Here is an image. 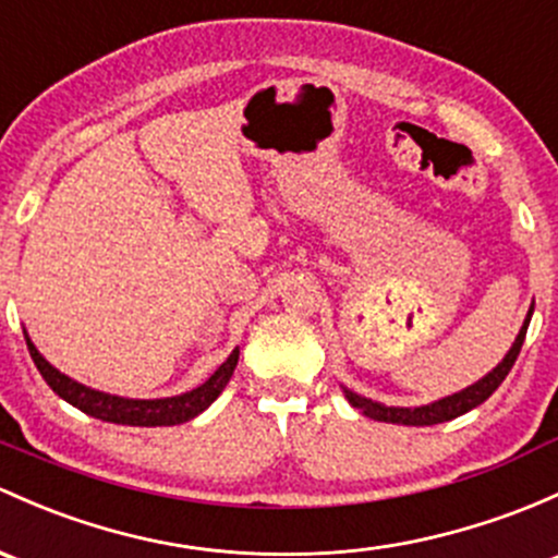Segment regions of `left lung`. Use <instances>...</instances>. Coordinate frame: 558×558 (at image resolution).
<instances>
[{
	"label": "left lung",
	"instance_id": "8db88e82",
	"mask_svg": "<svg viewBox=\"0 0 558 558\" xmlns=\"http://www.w3.org/2000/svg\"><path fill=\"white\" fill-rule=\"evenodd\" d=\"M532 310H535V302H532L524 326H521L519 337H515L513 348L508 350V355L502 357V363H497V366L492 368L484 379H478L476 385L465 387V390L454 392V396L441 398V401H436V403H427V407H414V409L383 407V403H374V401H368V398L355 396V392H350V390H344V396H348V401L353 403L355 409H361L366 417H372L377 422H392V425H438V422H449V420L460 417V414L471 412V409H476L478 403H484L486 398H489L492 392L502 385V379L508 377V372L513 368L515 357H519V353H521V344H524Z\"/></svg>",
	"mask_w": 558,
	"mask_h": 558
}]
</instances>
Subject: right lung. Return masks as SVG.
Segmentation results:
<instances>
[{"instance_id": "right-lung-1", "label": "right lung", "mask_w": 558, "mask_h": 558, "mask_svg": "<svg viewBox=\"0 0 558 558\" xmlns=\"http://www.w3.org/2000/svg\"><path fill=\"white\" fill-rule=\"evenodd\" d=\"M28 353H32L34 366L39 368L43 379L52 387V392L69 401L72 407H77L80 412L90 414V417L104 420V422H117V425H133V427H160V425H181V422H190L192 417L205 412L210 403L219 398V392L225 390L230 383L234 366H238L240 350H232V355L210 374V379H205L201 387L184 392V396L173 398H157V401H133V398H117L107 396V392L90 390V387L74 383L66 374L58 372L56 366L45 361L39 355V350L34 348L32 339L26 337Z\"/></svg>"}]
</instances>
